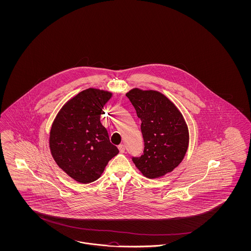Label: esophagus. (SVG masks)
Listing matches in <instances>:
<instances>
[{
	"label": "esophagus",
	"mask_w": 251,
	"mask_h": 251,
	"mask_svg": "<svg viewBox=\"0 0 251 251\" xmlns=\"http://www.w3.org/2000/svg\"><path fill=\"white\" fill-rule=\"evenodd\" d=\"M118 148H119V150H120V152H125V146L124 145H120L118 146Z\"/></svg>",
	"instance_id": "esophagus-1"
}]
</instances>
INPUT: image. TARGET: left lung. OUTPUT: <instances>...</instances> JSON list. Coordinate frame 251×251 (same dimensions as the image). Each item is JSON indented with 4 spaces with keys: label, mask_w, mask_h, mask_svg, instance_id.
Here are the masks:
<instances>
[{
    "label": "left lung",
    "mask_w": 251,
    "mask_h": 251,
    "mask_svg": "<svg viewBox=\"0 0 251 251\" xmlns=\"http://www.w3.org/2000/svg\"><path fill=\"white\" fill-rule=\"evenodd\" d=\"M137 116L145 149L131 159L148 177L156 178L171 172L182 161L189 145V130L176 106L157 91L132 89L126 94Z\"/></svg>",
    "instance_id": "obj_1"
}]
</instances>
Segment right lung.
I'll use <instances>...</instances> for the list:
<instances>
[{
    "instance_id": "right-lung-1",
    "label": "right lung",
    "mask_w": 251,
    "mask_h": 251,
    "mask_svg": "<svg viewBox=\"0 0 251 251\" xmlns=\"http://www.w3.org/2000/svg\"><path fill=\"white\" fill-rule=\"evenodd\" d=\"M111 93L89 88L61 108L50 129V147L57 165L78 182L90 183L119 153L100 122Z\"/></svg>"
}]
</instances>
